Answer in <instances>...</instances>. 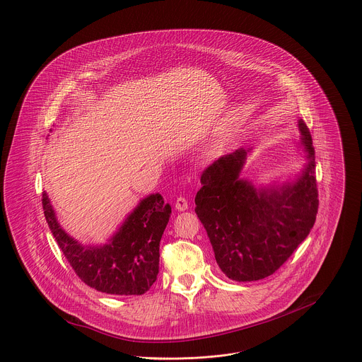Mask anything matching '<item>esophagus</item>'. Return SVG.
Masks as SVG:
<instances>
[{"mask_svg":"<svg viewBox=\"0 0 362 362\" xmlns=\"http://www.w3.org/2000/svg\"><path fill=\"white\" fill-rule=\"evenodd\" d=\"M175 209L177 210V211H186L187 209H189V204H187V200H186V197H177L176 199V203H175Z\"/></svg>","mask_w":362,"mask_h":362,"instance_id":"34e87169","label":"esophagus"}]
</instances>
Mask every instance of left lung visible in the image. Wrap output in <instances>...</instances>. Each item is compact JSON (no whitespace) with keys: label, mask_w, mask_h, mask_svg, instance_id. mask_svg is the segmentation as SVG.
Wrapping results in <instances>:
<instances>
[{"label":"left lung","mask_w":362,"mask_h":362,"mask_svg":"<svg viewBox=\"0 0 362 362\" xmlns=\"http://www.w3.org/2000/svg\"><path fill=\"white\" fill-rule=\"evenodd\" d=\"M306 165L295 182L256 189L239 175L249 149L221 156L202 175L196 214L204 225L222 273L257 281L276 273L313 228L319 200L315 148L299 120Z\"/></svg>","instance_id":"left-lung-1"}]
</instances>
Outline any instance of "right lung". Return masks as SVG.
Masks as SVG:
<instances>
[{
    "mask_svg": "<svg viewBox=\"0 0 362 362\" xmlns=\"http://www.w3.org/2000/svg\"><path fill=\"white\" fill-rule=\"evenodd\" d=\"M45 217L75 274L86 286L112 295H143L159 273V242L172 209L156 193L145 197L119 230L100 246H83L59 223L47 193Z\"/></svg>",
    "mask_w": 362,
    "mask_h": 362,
    "instance_id": "1",
    "label": "right lung"
}]
</instances>
